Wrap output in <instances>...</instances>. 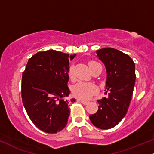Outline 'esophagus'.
I'll return each instance as SVG.
<instances>
[{
	"label": "esophagus",
	"instance_id": "obj_1",
	"mask_svg": "<svg viewBox=\"0 0 154 154\" xmlns=\"http://www.w3.org/2000/svg\"><path fill=\"white\" fill-rule=\"evenodd\" d=\"M79 101H80L81 103H83V105H87L88 103V101H86V100H78Z\"/></svg>",
	"mask_w": 154,
	"mask_h": 154
}]
</instances>
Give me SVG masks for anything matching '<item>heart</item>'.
<instances>
[{"mask_svg": "<svg viewBox=\"0 0 154 154\" xmlns=\"http://www.w3.org/2000/svg\"><path fill=\"white\" fill-rule=\"evenodd\" d=\"M98 63L94 60H90L88 62V66L91 71L95 66L98 65ZM68 75L70 79H73V68H70L68 71ZM72 94L74 97L79 98L81 100H88L92 97L97 91V88L94 83L79 82L72 87Z\"/></svg>", "mask_w": 154, "mask_h": 154, "instance_id": "heart-1", "label": "heart"}]
</instances>
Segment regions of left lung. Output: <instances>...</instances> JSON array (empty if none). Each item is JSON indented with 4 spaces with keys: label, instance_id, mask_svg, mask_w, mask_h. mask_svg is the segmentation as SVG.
I'll use <instances>...</instances> for the list:
<instances>
[{
    "label": "left lung",
    "instance_id": "obj_1",
    "mask_svg": "<svg viewBox=\"0 0 154 154\" xmlns=\"http://www.w3.org/2000/svg\"><path fill=\"white\" fill-rule=\"evenodd\" d=\"M106 66L107 98L98 100V111L89 118L95 126L109 129L116 126L128 111L136 81L135 63L128 55L112 48L96 51Z\"/></svg>",
    "mask_w": 154,
    "mask_h": 154
}]
</instances>
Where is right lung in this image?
I'll use <instances>...</instances> for the list:
<instances>
[{"instance_id":"right-lung-1","label":"right lung","mask_w":154,"mask_h":154,"mask_svg":"<svg viewBox=\"0 0 154 154\" xmlns=\"http://www.w3.org/2000/svg\"><path fill=\"white\" fill-rule=\"evenodd\" d=\"M75 56L54 50L38 52L29 58L23 72V103L32 122L43 132L56 134L67 124L68 66Z\"/></svg>"}]
</instances>
